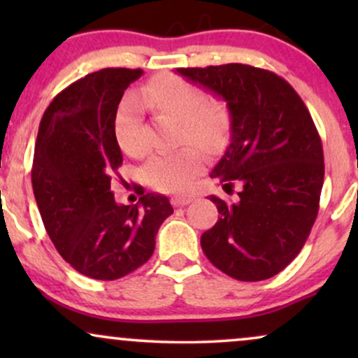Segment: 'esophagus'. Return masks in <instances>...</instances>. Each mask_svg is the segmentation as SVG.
<instances>
[{
    "instance_id": "1",
    "label": "esophagus",
    "mask_w": 358,
    "mask_h": 358,
    "mask_svg": "<svg viewBox=\"0 0 358 358\" xmlns=\"http://www.w3.org/2000/svg\"><path fill=\"white\" fill-rule=\"evenodd\" d=\"M192 202V196H173L171 199V203L175 205V207H185V205H188Z\"/></svg>"
}]
</instances>
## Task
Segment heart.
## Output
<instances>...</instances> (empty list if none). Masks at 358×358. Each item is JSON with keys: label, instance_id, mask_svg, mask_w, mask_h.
Returning a JSON list of instances; mask_svg holds the SVG:
<instances>
[{"label": "heart", "instance_id": "heart-1", "mask_svg": "<svg viewBox=\"0 0 358 358\" xmlns=\"http://www.w3.org/2000/svg\"><path fill=\"white\" fill-rule=\"evenodd\" d=\"M139 99L156 110L170 114L182 122V139L205 150H217L225 143L231 129V117L224 106L207 102L202 89L176 76H159L139 90ZM114 138L129 156L145 151L143 109L136 97L127 96L114 114ZM205 156L195 146L155 153L141 168L145 182L163 193H183L202 173Z\"/></svg>", "mask_w": 358, "mask_h": 358}]
</instances>
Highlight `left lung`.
<instances>
[{
	"label": "left lung",
	"mask_w": 358,
	"mask_h": 358,
	"mask_svg": "<svg viewBox=\"0 0 358 358\" xmlns=\"http://www.w3.org/2000/svg\"><path fill=\"white\" fill-rule=\"evenodd\" d=\"M227 102L231 145L210 176L237 196L210 195L220 217L202 234L208 261L239 281H262L298 256L320 208L323 146L311 114L282 77L245 64L176 69Z\"/></svg>",
	"instance_id": "obj_1"
}]
</instances>
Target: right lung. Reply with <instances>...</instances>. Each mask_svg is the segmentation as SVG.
<instances>
[{
	"label": "right lung",
	"instance_id": "add662e5",
	"mask_svg": "<svg viewBox=\"0 0 358 358\" xmlns=\"http://www.w3.org/2000/svg\"><path fill=\"white\" fill-rule=\"evenodd\" d=\"M141 69H102L57 94L40 121L31 185L47 234L84 276L114 281L151 257L159 225L173 213L165 195L119 205L110 180L122 165L114 114Z\"/></svg>",
	"mask_w": 358,
	"mask_h": 358
}]
</instances>
